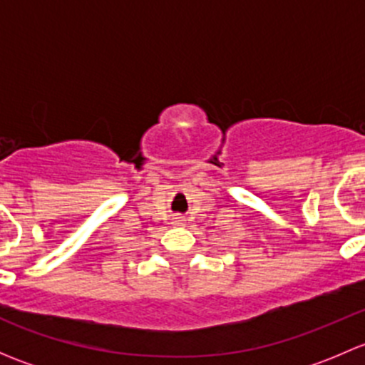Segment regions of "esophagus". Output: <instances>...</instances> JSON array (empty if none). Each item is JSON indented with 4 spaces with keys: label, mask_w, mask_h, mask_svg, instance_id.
<instances>
[{
    "label": "esophagus",
    "mask_w": 365,
    "mask_h": 365,
    "mask_svg": "<svg viewBox=\"0 0 365 365\" xmlns=\"http://www.w3.org/2000/svg\"><path fill=\"white\" fill-rule=\"evenodd\" d=\"M178 222H180V224H182V219H178Z\"/></svg>",
    "instance_id": "1"
}]
</instances>
